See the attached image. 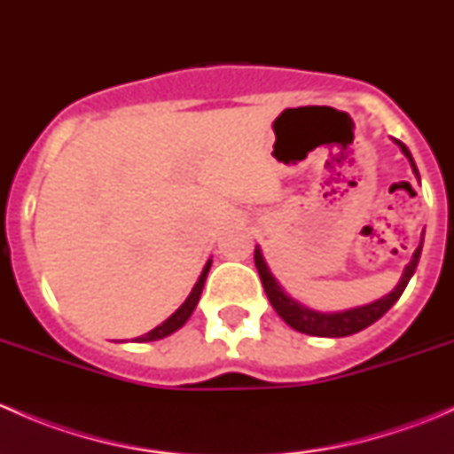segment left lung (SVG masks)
<instances>
[{
	"label": "left lung",
	"instance_id": "obj_1",
	"mask_svg": "<svg viewBox=\"0 0 454 454\" xmlns=\"http://www.w3.org/2000/svg\"><path fill=\"white\" fill-rule=\"evenodd\" d=\"M395 145L400 146L402 153L409 158L415 176L419 177L418 167H415V162H413V155H411V151L406 149L404 142L395 140ZM422 244H424V232H422V241H419L418 250L413 253V259L409 261V265H406L404 272H402L397 286L393 287L387 296H382V299L373 301V303H369V305H363V308H354V309H345V312H332V314L316 312V309L305 308V305H301L299 301H294L292 296H287L286 292H283V287L277 283V278L272 277V272H270V268H268V263H265L263 254H261L259 246H256V250H254V265H256V270H259L261 283H263V290H265V294H268L270 303H272L274 312L281 316V318L286 320L292 329H296V332H301V333H309V336L342 338V336H351V333L363 332L364 327H369V325H373L375 320L382 318V316L387 314L393 305H395V301L400 299L402 292H404V287L409 286L411 277L415 274V268H418V263H419V254H422Z\"/></svg>",
	"mask_w": 454,
	"mask_h": 454
}]
</instances>
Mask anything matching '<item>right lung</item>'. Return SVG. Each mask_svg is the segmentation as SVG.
<instances>
[{"label":"right lung","instance_id":"right-lung-1","mask_svg":"<svg viewBox=\"0 0 454 454\" xmlns=\"http://www.w3.org/2000/svg\"><path fill=\"white\" fill-rule=\"evenodd\" d=\"M210 263H213V261L208 259V263H206L204 270H201L198 283H195L193 290H191L189 299H186L184 303H182L180 308L176 309V312L168 316V318L164 320L162 325H158V327H155V329H151V332L145 333V336H138L134 342H151V340H160V338H164V336H171L173 332H177V329H180L182 325H184L186 320L191 318L193 309L198 308V301H200V296H201V290H204V281H206V277H208Z\"/></svg>","mask_w":454,"mask_h":454}]
</instances>
